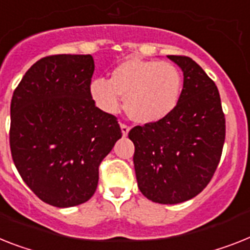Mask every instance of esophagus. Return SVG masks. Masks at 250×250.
<instances>
[{
  "label": "esophagus",
  "mask_w": 250,
  "mask_h": 250,
  "mask_svg": "<svg viewBox=\"0 0 250 250\" xmlns=\"http://www.w3.org/2000/svg\"><path fill=\"white\" fill-rule=\"evenodd\" d=\"M120 127H121V133H123V137H126L130 131V127L127 126L126 124H121Z\"/></svg>",
  "instance_id": "esophagus-1"
}]
</instances>
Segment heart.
<instances>
[{"label": "heart", "instance_id": "1", "mask_svg": "<svg viewBox=\"0 0 250 250\" xmlns=\"http://www.w3.org/2000/svg\"><path fill=\"white\" fill-rule=\"evenodd\" d=\"M183 78L167 61L127 59L112 70L110 80L96 78L89 84L93 102L107 113L125 108L134 121L152 124L168 116L180 101Z\"/></svg>", "mask_w": 250, "mask_h": 250}]
</instances>
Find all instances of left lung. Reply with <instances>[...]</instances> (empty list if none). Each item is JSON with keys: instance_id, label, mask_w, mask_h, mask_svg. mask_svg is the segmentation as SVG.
<instances>
[{"instance_id": "left-lung-1", "label": "left lung", "mask_w": 250, "mask_h": 250, "mask_svg": "<svg viewBox=\"0 0 250 250\" xmlns=\"http://www.w3.org/2000/svg\"><path fill=\"white\" fill-rule=\"evenodd\" d=\"M183 71L175 110L157 123L130 130L138 188L149 201L183 203L211 181L225 142V115L213 80L187 56H167Z\"/></svg>"}]
</instances>
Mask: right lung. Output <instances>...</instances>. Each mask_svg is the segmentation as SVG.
<instances>
[{"mask_svg":"<svg viewBox=\"0 0 250 250\" xmlns=\"http://www.w3.org/2000/svg\"><path fill=\"white\" fill-rule=\"evenodd\" d=\"M90 55L41 59L11 100L10 148L22 180L43 202L74 207L92 198L98 167L121 138L116 117L89 94Z\"/></svg>","mask_w":250,"mask_h":250,"instance_id":"right-lung-1","label":"right lung"}]
</instances>
